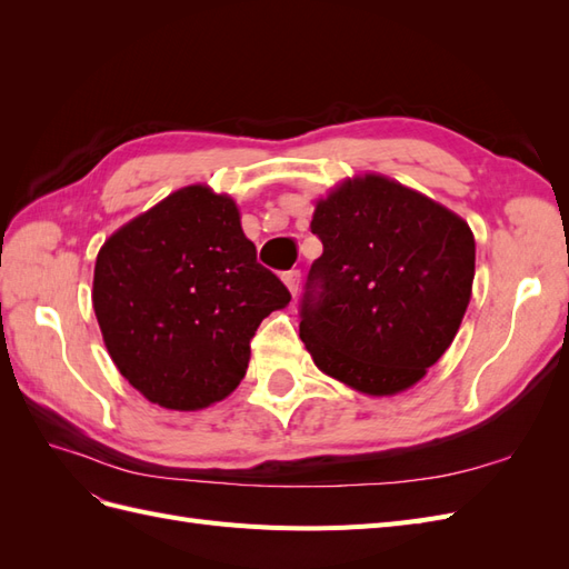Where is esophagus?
I'll return each instance as SVG.
<instances>
[{
    "label": "esophagus",
    "mask_w": 569,
    "mask_h": 569,
    "mask_svg": "<svg viewBox=\"0 0 569 569\" xmlns=\"http://www.w3.org/2000/svg\"><path fill=\"white\" fill-rule=\"evenodd\" d=\"M282 282L287 284V289L291 291V295H297L299 291V282H301V270H287L282 274Z\"/></svg>",
    "instance_id": "1"
}]
</instances>
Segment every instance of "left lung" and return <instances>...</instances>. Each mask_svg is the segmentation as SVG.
Listing matches in <instances>:
<instances>
[{"mask_svg":"<svg viewBox=\"0 0 569 569\" xmlns=\"http://www.w3.org/2000/svg\"><path fill=\"white\" fill-rule=\"evenodd\" d=\"M299 335L316 366L370 396L420 382L462 322L475 280L468 222L401 182L366 176L320 199Z\"/></svg>","mask_w":569,"mask_h":569,"instance_id":"obj_1","label":"left lung"}]
</instances>
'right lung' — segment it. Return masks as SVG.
Wrapping results in <instances>:
<instances>
[{
	"label": "right lung",
	"instance_id": "obj_1",
	"mask_svg": "<svg viewBox=\"0 0 569 569\" xmlns=\"http://www.w3.org/2000/svg\"><path fill=\"white\" fill-rule=\"evenodd\" d=\"M291 301L256 261L230 197L178 189L99 249L92 303L120 375L151 403L199 410L237 389L251 339Z\"/></svg>",
	"mask_w": 569,
	"mask_h": 569
}]
</instances>
